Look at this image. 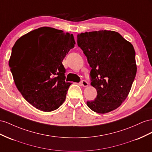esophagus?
<instances>
[{"label": "esophagus", "mask_w": 152, "mask_h": 152, "mask_svg": "<svg viewBox=\"0 0 152 152\" xmlns=\"http://www.w3.org/2000/svg\"><path fill=\"white\" fill-rule=\"evenodd\" d=\"M81 85L83 86H87L88 85V82L86 81V80H81Z\"/></svg>", "instance_id": "esophagus-1"}]
</instances>
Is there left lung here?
<instances>
[{"label":"left lung","instance_id":"left-lung-1","mask_svg":"<svg viewBox=\"0 0 152 152\" xmlns=\"http://www.w3.org/2000/svg\"><path fill=\"white\" fill-rule=\"evenodd\" d=\"M77 37V46L92 67L91 85L97 92L96 98L86 104L101 114L116 109L128 96L136 75L132 45L111 30L81 33Z\"/></svg>","mask_w":152,"mask_h":152}]
</instances>
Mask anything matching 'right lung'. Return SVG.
<instances>
[{"mask_svg": "<svg viewBox=\"0 0 152 152\" xmlns=\"http://www.w3.org/2000/svg\"><path fill=\"white\" fill-rule=\"evenodd\" d=\"M72 34L41 27L21 37L9 61L17 88L30 104L42 111L58 109L71 83L65 81L62 61L75 47Z\"/></svg>", "mask_w": 152, "mask_h": 152, "instance_id": "add662e5", "label": "right lung"}]
</instances>
